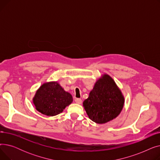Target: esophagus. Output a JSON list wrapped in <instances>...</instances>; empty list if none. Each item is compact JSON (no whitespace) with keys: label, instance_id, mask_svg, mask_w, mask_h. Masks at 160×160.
<instances>
[{"label":"esophagus","instance_id":"esophagus-1","mask_svg":"<svg viewBox=\"0 0 160 160\" xmlns=\"http://www.w3.org/2000/svg\"><path fill=\"white\" fill-rule=\"evenodd\" d=\"M74 100H75L76 103L78 104H81L82 102V99H80V98H75Z\"/></svg>","mask_w":160,"mask_h":160}]
</instances>
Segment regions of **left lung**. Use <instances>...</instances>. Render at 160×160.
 Instances as JSON below:
<instances>
[{
    "label": "left lung",
    "instance_id": "obj_1",
    "mask_svg": "<svg viewBox=\"0 0 160 160\" xmlns=\"http://www.w3.org/2000/svg\"><path fill=\"white\" fill-rule=\"evenodd\" d=\"M83 105L91 120L103 124L119 115L123 108L124 97L113 80L104 74L95 83Z\"/></svg>",
    "mask_w": 160,
    "mask_h": 160
}]
</instances>
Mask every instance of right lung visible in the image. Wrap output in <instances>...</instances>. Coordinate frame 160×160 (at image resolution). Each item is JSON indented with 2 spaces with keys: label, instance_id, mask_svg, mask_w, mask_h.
<instances>
[{
  "label": "right lung",
  "instance_id": "1",
  "mask_svg": "<svg viewBox=\"0 0 160 160\" xmlns=\"http://www.w3.org/2000/svg\"><path fill=\"white\" fill-rule=\"evenodd\" d=\"M33 102L38 112L48 116H54L62 113L72 102V97L57 82H48L37 91Z\"/></svg>",
  "mask_w": 160,
  "mask_h": 160
}]
</instances>
